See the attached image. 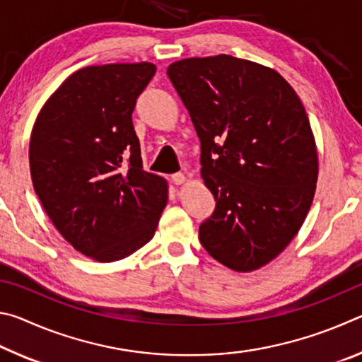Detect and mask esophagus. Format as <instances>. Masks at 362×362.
Instances as JSON below:
<instances>
[{
  "instance_id": "obj_1",
  "label": "esophagus",
  "mask_w": 362,
  "mask_h": 362,
  "mask_svg": "<svg viewBox=\"0 0 362 362\" xmlns=\"http://www.w3.org/2000/svg\"><path fill=\"white\" fill-rule=\"evenodd\" d=\"M170 180H173L175 185H182V183L185 182V175H183L182 173H177V174H173V177H170Z\"/></svg>"
}]
</instances>
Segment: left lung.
I'll use <instances>...</instances> for the list:
<instances>
[{
    "instance_id": "8db88e82",
    "label": "left lung",
    "mask_w": 362,
    "mask_h": 362,
    "mask_svg": "<svg viewBox=\"0 0 362 362\" xmlns=\"http://www.w3.org/2000/svg\"><path fill=\"white\" fill-rule=\"evenodd\" d=\"M201 142V177L216 198L199 241L236 272L273 260L300 230L317 180L308 116L274 70L226 54L169 65Z\"/></svg>"
}]
</instances>
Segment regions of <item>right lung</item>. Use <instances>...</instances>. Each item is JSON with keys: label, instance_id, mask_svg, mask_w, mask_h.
<instances>
[{"label": "right lung", "instance_id": "1", "mask_svg": "<svg viewBox=\"0 0 362 362\" xmlns=\"http://www.w3.org/2000/svg\"><path fill=\"white\" fill-rule=\"evenodd\" d=\"M155 73L148 62L86 66L35 122V192L60 235L94 260H121L145 246L168 203L166 182L142 168L132 124Z\"/></svg>", "mask_w": 362, "mask_h": 362}]
</instances>
